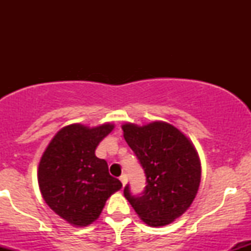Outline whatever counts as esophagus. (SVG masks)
<instances>
[{"label":"esophagus","mask_w":251,"mask_h":251,"mask_svg":"<svg viewBox=\"0 0 251 251\" xmlns=\"http://www.w3.org/2000/svg\"><path fill=\"white\" fill-rule=\"evenodd\" d=\"M120 181H122L123 183V186H125L126 185V183H127V177H126V175H122L120 176Z\"/></svg>","instance_id":"1"}]
</instances>
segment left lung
<instances>
[{"mask_svg": "<svg viewBox=\"0 0 251 251\" xmlns=\"http://www.w3.org/2000/svg\"><path fill=\"white\" fill-rule=\"evenodd\" d=\"M124 138L142 164L146 176L143 196H124L139 218L150 226H168L190 208L201 184V160L194 144L166 122L139 126L125 123Z\"/></svg>", "mask_w": 251, "mask_h": 251, "instance_id": "8db88e82", "label": "left lung"}]
</instances>
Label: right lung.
I'll return each mask as SVG.
<instances>
[{
    "label": "right lung",
    "mask_w": 251,
    "mask_h": 251,
    "mask_svg": "<svg viewBox=\"0 0 251 251\" xmlns=\"http://www.w3.org/2000/svg\"><path fill=\"white\" fill-rule=\"evenodd\" d=\"M111 123L89 127L71 124L54 135L42 153L37 181L47 205L74 226H87L99 218L106 201L122 189L108 174L96 149L113 131Z\"/></svg>",
    "instance_id": "1"
}]
</instances>
